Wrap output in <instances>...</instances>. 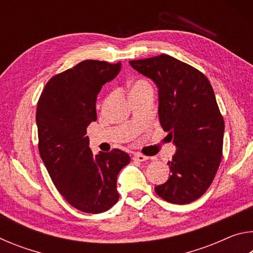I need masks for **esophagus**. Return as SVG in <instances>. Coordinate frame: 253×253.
Instances as JSON below:
<instances>
[{
  "label": "esophagus",
  "instance_id": "esophagus-1",
  "mask_svg": "<svg viewBox=\"0 0 253 253\" xmlns=\"http://www.w3.org/2000/svg\"><path fill=\"white\" fill-rule=\"evenodd\" d=\"M132 160L137 161V162H145L148 160V157L143 155V154H135L134 157H132Z\"/></svg>",
  "mask_w": 253,
  "mask_h": 253
}]
</instances>
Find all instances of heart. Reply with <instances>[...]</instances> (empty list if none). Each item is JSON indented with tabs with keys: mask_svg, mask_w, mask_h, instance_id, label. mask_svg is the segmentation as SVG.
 <instances>
[{
	"mask_svg": "<svg viewBox=\"0 0 253 253\" xmlns=\"http://www.w3.org/2000/svg\"><path fill=\"white\" fill-rule=\"evenodd\" d=\"M130 95H134V93H140L145 91H153L151 84L148 83L147 80L145 79H136L132 81L129 87Z\"/></svg>",
	"mask_w": 253,
	"mask_h": 253,
	"instance_id": "b5f03b06",
	"label": "heart"
}]
</instances>
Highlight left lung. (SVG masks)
<instances>
[{
  "label": "left lung",
  "instance_id": "obj_1",
  "mask_svg": "<svg viewBox=\"0 0 253 253\" xmlns=\"http://www.w3.org/2000/svg\"><path fill=\"white\" fill-rule=\"evenodd\" d=\"M129 63L157 85L160 123L176 146L168 163L169 178L155 192L169 203L193 202L211 185L222 160L224 121L212 85L202 72L168 54Z\"/></svg>",
  "mask_w": 253,
  "mask_h": 253
}]
</instances>
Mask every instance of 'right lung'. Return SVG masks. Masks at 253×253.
Returning <instances> with one entry per match:
<instances>
[{
  "label": "right lung",
  "mask_w": 253,
  "mask_h": 253,
  "mask_svg": "<svg viewBox=\"0 0 253 253\" xmlns=\"http://www.w3.org/2000/svg\"><path fill=\"white\" fill-rule=\"evenodd\" d=\"M121 68L84 60L52 77L38 101L40 156L60 194L81 212L102 213L117 203V176L130 162L121 149L95 156L85 136L97 121V95Z\"/></svg>",
  "instance_id": "obj_1"
}]
</instances>
